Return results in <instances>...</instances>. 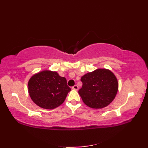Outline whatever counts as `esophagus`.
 Here are the masks:
<instances>
[{
	"label": "esophagus",
	"instance_id": "34e87169",
	"mask_svg": "<svg viewBox=\"0 0 148 148\" xmlns=\"http://www.w3.org/2000/svg\"><path fill=\"white\" fill-rule=\"evenodd\" d=\"M72 88L73 89V90H76L77 91L78 90V86L77 85H74V86H72Z\"/></svg>",
	"mask_w": 148,
	"mask_h": 148
}]
</instances>
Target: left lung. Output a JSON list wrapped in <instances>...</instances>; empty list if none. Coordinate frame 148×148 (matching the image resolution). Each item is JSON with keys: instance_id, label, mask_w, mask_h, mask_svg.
<instances>
[{"instance_id": "obj_1", "label": "left lung", "mask_w": 148, "mask_h": 148, "mask_svg": "<svg viewBox=\"0 0 148 148\" xmlns=\"http://www.w3.org/2000/svg\"><path fill=\"white\" fill-rule=\"evenodd\" d=\"M82 88L78 91L83 102L93 109L108 106L114 99L118 90L115 75L106 69H98L81 77Z\"/></svg>"}]
</instances>
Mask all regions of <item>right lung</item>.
Returning a JSON list of instances; mask_svg holds the SVG:
<instances>
[{"label":"right lung","instance_id":"add662e5","mask_svg":"<svg viewBox=\"0 0 148 148\" xmlns=\"http://www.w3.org/2000/svg\"><path fill=\"white\" fill-rule=\"evenodd\" d=\"M29 95L36 105L53 109L62 104L71 91L65 77L56 72L43 71L30 77L28 83Z\"/></svg>","mask_w":148,"mask_h":148}]
</instances>
